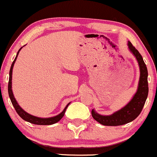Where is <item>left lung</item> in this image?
I'll return each mask as SVG.
<instances>
[{"label": "left lung", "instance_id": "1", "mask_svg": "<svg viewBox=\"0 0 157 157\" xmlns=\"http://www.w3.org/2000/svg\"><path fill=\"white\" fill-rule=\"evenodd\" d=\"M129 51L132 53L139 64L140 76L136 92L127 105L121 109L115 112L112 115H103L98 113L94 109L92 110V115L94 120L105 126H119L130 123L139 116L143 109L144 103L148 94L147 82V69L142 55L132 46L131 42L127 43Z\"/></svg>", "mask_w": 157, "mask_h": 157}]
</instances>
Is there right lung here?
<instances>
[{"label": "right lung", "instance_id": "add662e5", "mask_svg": "<svg viewBox=\"0 0 157 157\" xmlns=\"http://www.w3.org/2000/svg\"><path fill=\"white\" fill-rule=\"evenodd\" d=\"M23 47H21L18 50V53H17L16 56H15L14 61H13V64L11 65V68H10V78H9V83H8V93H9V96H10V100H11V102L13 104V106H14L15 111L17 112L18 115L24 119L26 121L30 122L31 124H37V125H51V124H53L56 123L59 121L64 116L65 111H66V109L68 108V105L71 104L68 103V104L65 106V109H63V111L62 113H60L59 115H55L53 117H50V118H39V117H36L34 116V115L29 114L27 113V112H25V110L22 109L21 107L19 106V104H18V102L16 101L15 98L14 97V94H13V89H12V77H13V66H14V64L16 61L17 57H18V55L19 53V51L21 50V48Z\"/></svg>", "mask_w": 157, "mask_h": 157}]
</instances>
